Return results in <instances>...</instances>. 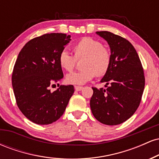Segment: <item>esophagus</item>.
<instances>
[{
	"instance_id": "34e87169",
	"label": "esophagus",
	"mask_w": 159,
	"mask_h": 159,
	"mask_svg": "<svg viewBox=\"0 0 159 159\" xmlns=\"http://www.w3.org/2000/svg\"><path fill=\"white\" fill-rule=\"evenodd\" d=\"M83 87H79V86H75V89L76 91H81V90H83Z\"/></svg>"
}]
</instances>
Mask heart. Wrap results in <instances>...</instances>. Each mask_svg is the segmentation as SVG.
<instances>
[{"mask_svg":"<svg viewBox=\"0 0 159 159\" xmlns=\"http://www.w3.org/2000/svg\"><path fill=\"white\" fill-rule=\"evenodd\" d=\"M73 56L66 51H62L58 57V63L63 70L71 72L75 68L76 60L83 59L80 72L67 75L66 81L72 85H83L91 81L96 75H104L110 68L111 54L108 49L103 47L98 40L91 37H84L72 47Z\"/></svg>","mask_w":159,"mask_h":159,"instance_id":"heart-1","label":"heart"}]
</instances>
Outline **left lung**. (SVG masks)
<instances>
[{
	"instance_id": "8db88e82",
	"label": "left lung",
	"mask_w": 159,
	"mask_h": 159,
	"mask_svg": "<svg viewBox=\"0 0 159 159\" xmlns=\"http://www.w3.org/2000/svg\"><path fill=\"white\" fill-rule=\"evenodd\" d=\"M96 34L106 40L111 49L110 68L101 80L111 85L106 90L92 87L90 108L100 123L119 125L139 106L145 86L143 69L135 48L127 39L108 31Z\"/></svg>"
}]
</instances>
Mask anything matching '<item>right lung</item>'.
<instances>
[{"label": "right lung", "mask_w": 159, "mask_h": 159, "mask_svg": "<svg viewBox=\"0 0 159 159\" xmlns=\"http://www.w3.org/2000/svg\"><path fill=\"white\" fill-rule=\"evenodd\" d=\"M70 37L58 33L44 34L30 40L19 52L12 75V88L20 111L33 123L48 125L57 121L74 93L72 85L50 90L63 78L58 57Z\"/></svg>", "instance_id": "add662e5"}]
</instances>
